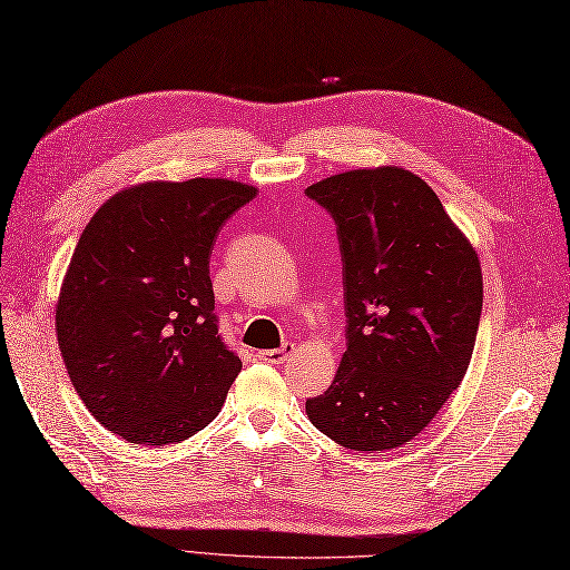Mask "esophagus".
<instances>
[{"label": "esophagus", "mask_w": 570, "mask_h": 570, "mask_svg": "<svg viewBox=\"0 0 570 570\" xmlns=\"http://www.w3.org/2000/svg\"><path fill=\"white\" fill-rule=\"evenodd\" d=\"M292 350H295V344H283L281 350H264V352H258V358L268 361V364H283V361L292 354Z\"/></svg>", "instance_id": "1"}]
</instances>
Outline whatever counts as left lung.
<instances>
[{"mask_svg":"<svg viewBox=\"0 0 570 570\" xmlns=\"http://www.w3.org/2000/svg\"><path fill=\"white\" fill-rule=\"evenodd\" d=\"M306 197L337 226L347 314V352L306 413L347 450H394L438 416L471 364L478 254L404 168L347 170L308 185Z\"/></svg>","mask_w":570,"mask_h":570,"instance_id":"obj_1","label":"left lung"}]
</instances>
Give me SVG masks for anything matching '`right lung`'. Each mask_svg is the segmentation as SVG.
Instances as JSON below:
<instances>
[{"label":"right lung","instance_id":"right-lung-1","mask_svg":"<svg viewBox=\"0 0 570 570\" xmlns=\"http://www.w3.org/2000/svg\"><path fill=\"white\" fill-rule=\"evenodd\" d=\"M256 187L226 178L132 185L85 226L57 304L68 377L92 416L135 444L209 425L243 361L218 335L209 256Z\"/></svg>","mask_w":570,"mask_h":570}]
</instances>
